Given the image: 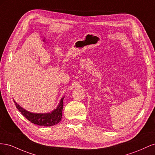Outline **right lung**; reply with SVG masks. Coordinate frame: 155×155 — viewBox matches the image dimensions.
I'll list each match as a JSON object with an SVG mask.
<instances>
[{"label": "right lung", "instance_id": "right-lung-1", "mask_svg": "<svg viewBox=\"0 0 155 155\" xmlns=\"http://www.w3.org/2000/svg\"><path fill=\"white\" fill-rule=\"evenodd\" d=\"M62 97L60 100L59 104L55 109L48 113H33L29 111H27L25 109H23L19 105L14 101L15 104L17 109L19 110L21 114L24 116L25 118L28 120L30 122L41 126L50 127L58 124L59 121L61 120L63 109V99Z\"/></svg>", "mask_w": 155, "mask_h": 155}]
</instances>
